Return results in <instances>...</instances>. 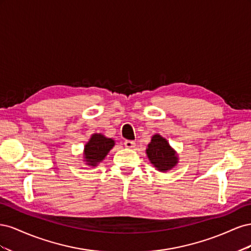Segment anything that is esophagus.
I'll return each mask as SVG.
<instances>
[{"instance_id": "34e87169", "label": "esophagus", "mask_w": 251, "mask_h": 251, "mask_svg": "<svg viewBox=\"0 0 251 251\" xmlns=\"http://www.w3.org/2000/svg\"><path fill=\"white\" fill-rule=\"evenodd\" d=\"M135 141H132V140H126L125 141V147L127 148V149H134L136 146H135Z\"/></svg>"}]
</instances>
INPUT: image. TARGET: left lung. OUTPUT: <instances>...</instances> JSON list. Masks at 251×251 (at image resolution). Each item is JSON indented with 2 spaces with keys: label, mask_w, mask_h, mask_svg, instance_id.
Here are the masks:
<instances>
[{
  "label": "left lung",
  "mask_w": 251,
  "mask_h": 251,
  "mask_svg": "<svg viewBox=\"0 0 251 251\" xmlns=\"http://www.w3.org/2000/svg\"><path fill=\"white\" fill-rule=\"evenodd\" d=\"M147 154L150 161L160 172L172 170L178 162L176 153L170 147L169 142L158 134L151 138L147 149Z\"/></svg>",
  "instance_id": "1"
}]
</instances>
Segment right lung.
<instances>
[{
	"instance_id": "right-lung-1",
	"label": "right lung",
	"mask_w": 251,
	"mask_h": 251,
	"mask_svg": "<svg viewBox=\"0 0 251 251\" xmlns=\"http://www.w3.org/2000/svg\"><path fill=\"white\" fill-rule=\"evenodd\" d=\"M114 146V141L105 138L100 134H94L85 147V158L88 164L96 166L100 163Z\"/></svg>"
}]
</instances>
